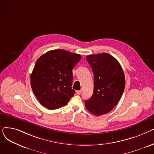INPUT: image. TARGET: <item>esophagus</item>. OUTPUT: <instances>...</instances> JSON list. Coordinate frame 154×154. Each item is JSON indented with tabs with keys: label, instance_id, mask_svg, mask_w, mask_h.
<instances>
[{
	"label": "esophagus",
	"instance_id": "obj_1",
	"mask_svg": "<svg viewBox=\"0 0 154 154\" xmlns=\"http://www.w3.org/2000/svg\"><path fill=\"white\" fill-rule=\"evenodd\" d=\"M76 93H77L78 95H80V94H81V93H82V91H81V90L77 91H76Z\"/></svg>",
	"mask_w": 154,
	"mask_h": 154
}]
</instances>
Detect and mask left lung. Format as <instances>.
<instances>
[{
    "label": "left lung",
    "mask_w": 154,
    "mask_h": 154,
    "mask_svg": "<svg viewBox=\"0 0 154 154\" xmlns=\"http://www.w3.org/2000/svg\"><path fill=\"white\" fill-rule=\"evenodd\" d=\"M94 77V92L85 106L92 114L100 116L114 109L122 97L125 85L123 69L114 57L107 53L86 57Z\"/></svg>",
    "instance_id": "obj_1"
}]
</instances>
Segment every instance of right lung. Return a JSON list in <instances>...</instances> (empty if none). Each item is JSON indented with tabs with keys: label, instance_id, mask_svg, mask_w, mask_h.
Here are the masks:
<instances>
[{
	"label": "right lung",
	"instance_id": "obj_1",
	"mask_svg": "<svg viewBox=\"0 0 154 154\" xmlns=\"http://www.w3.org/2000/svg\"><path fill=\"white\" fill-rule=\"evenodd\" d=\"M82 57L62 49L48 51L37 59L30 76L32 89L38 102L48 109H59L69 102L75 91L72 89V69Z\"/></svg>",
	"mask_w": 154,
	"mask_h": 154
}]
</instances>
